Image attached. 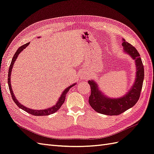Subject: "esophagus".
Here are the masks:
<instances>
[{
	"instance_id": "esophagus-1",
	"label": "esophagus",
	"mask_w": 154,
	"mask_h": 154,
	"mask_svg": "<svg viewBox=\"0 0 154 154\" xmlns=\"http://www.w3.org/2000/svg\"><path fill=\"white\" fill-rule=\"evenodd\" d=\"M81 77H82L81 78H83V79H87V74L86 73H84V74H82Z\"/></svg>"
}]
</instances>
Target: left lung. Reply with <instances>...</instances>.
<instances>
[{
	"label": "left lung",
	"mask_w": 154,
	"mask_h": 154,
	"mask_svg": "<svg viewBox=\"0 0 154 154\" xmlns=\"http://www.w3.org/2000/svg\"><path fill=\"white\" fill-rule=\"evenodd\" d=\"M124 52L135 60L136 65V76L134 84L127 93L118 98L107 97L99 89L97 83L89 80L91 93L89 103L93 109L99 113L107 115H119L130 109L139 100L144 80V65L137 49L130 43L122 39Z\"/></svg>",
	"instance_id": "obj_1"
}]
</instances>
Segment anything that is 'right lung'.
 I'll return each instance as SVG.
<instances>
[{"label": "right lung", "instance_id": "right-lung-1", "mask_svg": "<svg viewBox=\"0 0 154 154\" xmlns=\"http://www.w3.org/2000/svg\"><path fill=\"white\" fill-rule=\"evenodd\" d=\"M29 44H30V43H28L26 44H24V45H23V46L20 47L17 49V51H16V52L15 53V54H14L13 58H12V60H11V64H10V68H9V70H8V86H9V89H10V93H11V95L12 99H13V100L16 103L17 106L19 108H20V109H21L26 111L27 113H28L29 114H31V115H35V116H46V115H51V114H53V113H54L55 112H56L57 110L60 109V108L61 107V105L63 104V103L65 102L66 94H67V93H68V91H69V89L71 88L72 87H73L74 85H75L76 84H72L71 85H70L69 87H68L67 88H66L63 91V92L62 93V94H61V97H60L59 99H58V100L56 103V105L53 106L52 107H50L49 108H48V109H41V110L32 109H30V108L26 107V106H24L23 104H21V103H19L17 100L16 99L14 93H13V90H12V89H11V80H10L11 72L12 68H13L14 64L15 63L16 59H17V58L19 54L23 51L24 49L26 48V47L28 46Z\"/></svg>", "mask_w": 154, "mask_h": 154}]
</instances>
